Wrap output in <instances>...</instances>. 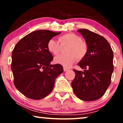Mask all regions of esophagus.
I'll use <instances>...</instances> for the list:
<instances>
[{"instance_id":"1","label":"esophagus","mask_w":123,"mask_h":123,"mask_svg":"<svg viewBox=\"0 0 123 123\" xmlns=\"http://www.w3.org/2000/svg\"><path fill=\"white\" fill-rule=\"evenodd\" d=\"M68 70H69V69H68V68H65V67H64V68H63V70H64V72L68 71Z\"/></svg>"}]
</instances>
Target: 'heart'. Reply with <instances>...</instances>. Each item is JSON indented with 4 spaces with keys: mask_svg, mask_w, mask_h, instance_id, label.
I'll list each match as a JSON object with an SVG mask.
<instances>
[{
    "mask_svg": "<svg viewBox=\"0 0 123 123\" xmlns=\"http://www.w3.org/2000/svg\"><path fill=\"white\" fill-rule=\"evenodd\" d=\"M58 42L50 39L47 43V48L50 53L56 55L61 50V47L68 46L66 50L67 55H60L54 58V62L65 68H69L77 59L81 60L86 55L88 47L86 42L82 41L78 35L73 33L60 36Z\"/></svg>",
    "mask_w": 123,
    "mask_h": 123,
    "instance_id": "b5f03b06",
    "label": "heart"
}]
</instances>
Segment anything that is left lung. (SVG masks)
Wrapping results in <instances>:
<instances>
[{"mask_svg": "<svg viewBox=\"0 0 123 123\" xmlns=\"http://www.w3.org/2000/svg\"><path fill=\"white\" fill-rule=\"evenodd\" d=\"M88 47L85 56L78 65L84 72L73 70L75 76L72 82L73 91L79 99L94 101L103 97L111 84L113 53L104 37L87 29H79Z\"/></svg>", "mask_w": 123, "mask_h": 123, "instance_id": "left-lung-1", "label": "left lung"}]
</instances>
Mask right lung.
Masks as SVG:
<instances>
[{"mask_svg": "<svg viewBox=\"0 0 123 123\" xmlns=\"http://www.w3.org/2000/svg\"><path fill=\"white\" fill-rule=\"evenodd\" d=\"M61 34L39 30L26 35L17 43L12 53L11 70L14 84L28 98L39 100L53 91L56 78L63 72L60 64H51L53 57L47 43Z\"/></svg>", "mask_w": 123, "mask_h": 123, "instance_id": "1", "label": "right lung"}]
</instances>
